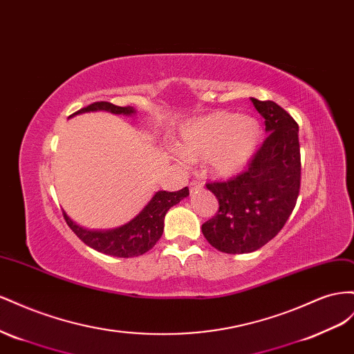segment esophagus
<instances>
[{
  "instance_id": "1",
  "label": "esophagus",
  "mask_w": 354,
  "mask_h": 354,
  "mask_svg": "<svg viewBox=\"0 0 354 354\" xmlns=\"http://www.w3.org/2000/svg\"><path fill=\"white\" fill-rule=\"evenodd\" d=\"M200 188H201V184L198 183V180H191L189 183V193L191 194H196L197 191H200Z\"/></svg>"
}]
</instances>
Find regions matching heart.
Instances as JSON below:
<instances>
[{
  "instance_id": "heart-1",
  "label": "heart",
  "mask_w": 354,
  "mask_h": 354,
  "mask_svg": "<svg viewBox=\"0 0 354 354\" xmlns=\"http://www.w3.org/2000/svg\"><path fill=\"white\" fill-rule=\"evenodd\" d=\"M262 127L250 115L215 111L188 120L178 132L180 158L205 160L210 175L231 178L243 171L257 154Z\"/></svg>"
}]
</instances>
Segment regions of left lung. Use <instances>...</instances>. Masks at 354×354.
I'll list each match as a JSON object with an SVG mask.
<instances>
[{"mask_svg":"<svg viewBox=\"0 0 354 354\" xmlns=\"http://www.w3.org/2000/svg\"><path fill=\"white\" fill-rule=\"evenodd\" d=\"M268 133L249 169L207 189L218 214L201 225L209 243L224 254L258 250L283 228L297 205L301 180L298 124L272 100L250 97Z\"/></svg>","mask_w":354,"mask_h":354,"instance_id":"1","label":"left lung"}]
</instances>
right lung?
<instances>
[{"instance_id": "1", "label": "right lung", "mask_w": 354, "mask_h": 354, "mask_svg": "<svg viewBox=\"0 0 354 354\" xmlns=\"http://www.w3.org/2000/svg\"><path fill=\"white\" fill-rule=\"evenodd\" d=\"M96 111H106L117 115H135L136 109L133 106H117L109 102H95L83 109L77 111L73 115L84 113H96ZM189 196V191L185 187L176 193L169 191H157L145 207L139 214L130 219L127 224L113 228V230H87L77 225L65 212L64 218L69 228L74 231L77 237L82 239L84 243L93 248L105 255L117 258H132L144 255L145 252L153 249L158 239L163 234L165 216L170 207L178 205L180 200Z\"/></svg>"}]
</instances>
